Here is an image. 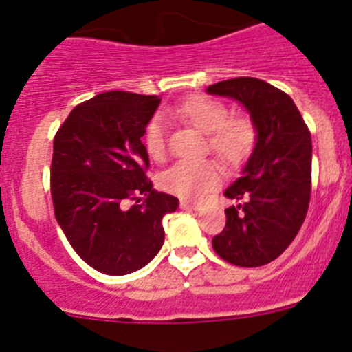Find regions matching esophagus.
Returning a JSON list of instances; mask_svg holds the SVG:
<instances>
[{
    "mask_svg": "<svg viewBox=\"0 0 352 352\" xmlns=\"http://www.w3.org/2000/svg\"><path fill=\"white\" fill-rule=\"evenodd\" d=\"M179 206H182V210H186V211H195L201 208L197 203H192V201H182Z\"/></svg>",
    "mask_w": 352,
    "mask_h": 352,
    "instance_id": "34e87169",
    "label": "esophagus"
}]
</instances>
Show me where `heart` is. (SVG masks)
Returning <instances> with one entry per match:
<instances>
[{
  "instance_id": "b5f03b06",
  "label": "heart",
  "mask_w": 352,
  "mask_h": 352,
  "mask_svg": "<svg viewBox=\"0 0 352 352\" xmlns=\"http://www.w3.org/2000/svg\"><path fill=\"white\" fill-rule=\"evenodd\" d=\"M179 120L190 123L206 135V146L227 167H239L252 157L257 144V126L248 114H231L222 100L210 96H190L173 109ZM146 153L153 160H162L167 151L166 125L160 116L146 123L142 133ZM222 178L220 164L214 158L179 160L162 174L160 185L169 194L197 201L219 186Z\"/></svg>"
}]
</instances>
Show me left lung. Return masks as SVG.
Segmentation results:
<instances>
[{"label": "left lung", "mask_w": 352, "mask_h": 352, "mask_svg": "<svg viewBox=\"0 0 352 352\" xmlns=\"http://www.w3.org/2000/svg\"><path fill=\"white\" fill-rule=\"evenodd\" d=\"M250 111L257 144L241 178L226 190L238 201L226 210V227L213 236L227 263L256 268L272 263L296 238L312 190V138L291 96L266 80L234 77L208 86Z\"/></svg>", "instance_id": "obj_1"}]
</instances>
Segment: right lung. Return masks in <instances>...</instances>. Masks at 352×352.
Returning a JSON list of instances; mask_svg holds the SVG:
<instances>
[{
    "label": "right lung",
    "mask_w": 352,
    "mask_h": 352,
    "mask_svg": "<svg viewBox=\"0 0 352 352\" xmlns=\"http://www.w3.org/2000/svg\"><path fill=\"white\" fill-rule=\"evenodd\" d=\"M158 104L155 95L100 93L72 109L54 135L56 220L77 256L105 275L138 272L153 259L164 243L162 219L178 208L146 176L141 139Z\"/></svg>",
    "instance_id": "1"
}]
</instances>
